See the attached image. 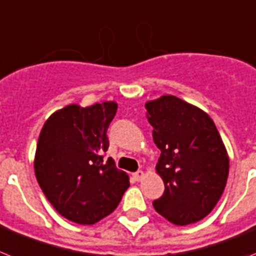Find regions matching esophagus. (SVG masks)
<instances>
[{"label": "esophagus", "mask_w": 256, "mask_h": 256, "mask_svg": "<svg viewBox=\"0 0 256 256\" xmlns=\"http://www.w3.org/2000/svg\"><path fill=\"white\" fill-rule=\"evenodd\" d=\"M134 178H135V180L140 182L142 179H143V178H144V172L142 170L136 171V172H135V174H134Z\"/></svg>", "instance_id": "obj_1"}]
</instances>
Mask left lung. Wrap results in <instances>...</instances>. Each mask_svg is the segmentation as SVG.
Returning a JSON list of instances; mask_svg holds the SVG:
<instances>
[{
	"instance_id": "obj_1",
	"label": "left lung",
	"mask_w": 256,
	"mask_h": 256,
	"mask_svg": "<svg viewBox=\"0 0 256 256\" xmlns=\"http://www.w3.org/2000/svg\"><path fill=\"white\" fill-rule=\"evenodd\" d=\"M153 140L161 150L156 171L165 192L156 211L176 226L201 220L222 197L230 158L210 116L172 95L146 104Z\"/></svg>"
}]
</instances>
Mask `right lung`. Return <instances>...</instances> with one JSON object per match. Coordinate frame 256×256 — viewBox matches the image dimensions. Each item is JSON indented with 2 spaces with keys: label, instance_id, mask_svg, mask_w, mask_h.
I'll use <instances>...</instances> for the list:
<instances>
[{
  "label": "right lung",
  "instance_id": "right-lung-1",
  "mask_svg": "<svg viewBox=\"0 0 256 256\" xmlns=\"http://www.w3.org/2000/svg\"><path fill=\"white\" fill-rule=\"evenodd\" d=\"M117 103L81 108L70 104L48 117L34 157V172L46 198L68 220L94 224L110 215L130 186L128 175L104 160L106 130Z\"/></svg>",
  "mask_w": 256,
  "mask_h": 256
}]
</instances>
